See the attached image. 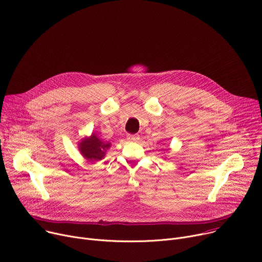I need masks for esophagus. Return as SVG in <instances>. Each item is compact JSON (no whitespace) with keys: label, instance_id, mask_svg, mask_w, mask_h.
Listing matches in <instances>:
<instances>
[{"label":"esophagus","instance_id":"34e87169","mask_svg":"<svg viewBox=\"0 0 262 262\" xmlns=\"http://www.w3.org/2000/svg\"><path fill=\"white\" fill-rule=\"evenodd\" d=\"M127 140L129 142H138L140 140V137H139V135H128Z\"/></svg>","mask_w":262,"mask_h":262}]
</instances>
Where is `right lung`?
<instances>
[{"label": "right lung", "instance_id": "add662e5", "mask_svg": "<svg viewBox=\"0 0 262 262\" xmlns=\"http://www.w3.org/2000/svg\"><path fill=\"white\" fill-rule=\"evenodd\" d=\"M111 146L110 143H104L99 138H97L94 134L91 138L85 139L80 142L79 148L83 157L89 160L96 162L101 160L105 156V150Z\"/></svg>", "mask_w": 262, "mask_h": 262}]
</instances>
